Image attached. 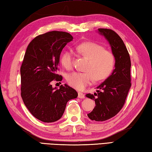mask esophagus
I'll use <instances>...</instances> for the list:
<instances>
[{"label":"esophagus","instance_id":"1","mask_svg":"<svg viewBox=\"0 0 152 152\" xmlns=\"http://www.w3.org/2000/svg\"><path fill=\"white\" fill-rule=\"evenodd\" d=\"M78 97L80 98V99H84V98H85V95L82 93V92H78Z\"/></svg>","mask_w":152,"mask_h":152}]
</instances>
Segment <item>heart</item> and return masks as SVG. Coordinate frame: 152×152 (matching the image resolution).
<instances>
[{
  "instance_id": "1",
  "label": "heart",
  "mask_w": 152,
  "mask_h": 152,
  "mask_svg": "<svg viewBox=\"0 0 152 152\" xmlns=\"http://www.w3.org/2000/svg\"><path fill=\"white\" fill-rule=\"evenodd\" d=\"M79 55L87 58L88 62L84 68L86 72H74L66 77L68 84L72 87L83 90L90 84L93 80L100 81L107 78L114 69L115 57L111 51L94 42H84L76 47ZM61 63L66 69L73 66V53L71 50H64L61 56Z\"/></svg>"
}]
</instances>
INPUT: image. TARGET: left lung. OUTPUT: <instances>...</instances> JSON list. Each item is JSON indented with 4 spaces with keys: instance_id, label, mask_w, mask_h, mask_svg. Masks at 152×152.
Instances as JSON below:
<instances>
[{
    "instance_id": "obj_1",
    "label": "left lung",
    "mask_w": 152,
    "mask_h": 152,
    "mask_svg": "<svg viewBox=\"0 0 152 152\" xmlns=\"http://www.w3.org/2000/svg\"><path fill=\"white\" fill-rule=\"evenodd\" d=\"M111 47L115 57V68L111 75L97 88V93L88 94L86 97L94 99L96 106L88 117L92 121H105L115 117L124 105L131 86L129 53L123 41L117 33L111 29L99 28Z\"/></svg>"
}]
</instances>
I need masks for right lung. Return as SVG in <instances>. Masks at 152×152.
Segmentation results:
<instances>
[{
	"label": "right lung",
	"mask_w": 152,
	"mask_h": 152,
	"mask_svg": "<svg viewBox=\"0 0 152 152\" xmlns=\"http://www.w3.org/2000/svg\"><path fill=\"white\" fill-rule=\"evenodd\" d=\"M69 33L52 31L37 35L27 47L20 68L21 96L33 116L44 123L60 119L68 101L78 97L68 85L53 88L52 81H61L57 73L62 49L72 40Z\"/></svg>",
	"instance_id": "right-lung-1"
}]
</instances>
